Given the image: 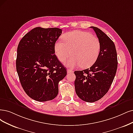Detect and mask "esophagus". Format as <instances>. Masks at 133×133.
I'll list each match as a JSON object with an SVG mask.
<instances>
[{"instance_id":"obj_1","label":"esophagus","mask_w":133,"mask_h":133,"mask_svg":"<svg viewBox=\"0 0 133 133\" xmlns=\"http://www.w3.org/2000/svg\"><path fill=\"white\" fill-rule=\"evenodd\" d=\"M67 73H72L73 72V71H72L70 69H68L67 70Z\"/></svg>"}]
</instances>
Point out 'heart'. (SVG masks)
<instances>
[{
	"mask_svg": "<svg viewBox=\"0 0 133 133\" xmlns=\"http://www.w3.org/2000/svg\"><path fill=\"white\" fill-rule=\"evenodd\" d=\"M100 49L99 39L89 32L81 31L66 33L63 42L58 41L55 46L56 55L61 62L65 61L71 53L72 56L65 62L66 66L71 68L91 66L97 60Z\"/></svg>",
	"mask_w": 133,
	"mask_h": 133,
	"instance_id": "heart-1",
	"label": "heart"
}]
</instances>
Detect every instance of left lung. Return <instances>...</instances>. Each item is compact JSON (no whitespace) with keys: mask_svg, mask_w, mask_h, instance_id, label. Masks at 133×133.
<instances>
[{"mask_svg":"<svg viewBox=\"0 0 133 133\" xmlns=\"http://www.w3.org/2000/svg\"><path fill=\"white\" fill-rule=\"evenodd\" d=\"M90 28L100 42L99 56L90 68L74 73L77 95L83 101L93 102L101 99L109 91L116 75L118 61L114 43L99 28Z\"/></svg>","mask_w":133,"mask_h":133,"instance_id":"left-lung-1","label":"left lung"}]
</instances>
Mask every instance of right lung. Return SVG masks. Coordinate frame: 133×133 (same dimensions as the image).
<instances>
[{
	"instance_id": "add662e5",
	"label": "right lung",
	"mask_w": 133,
	"mask_h": 133,
	"mask_svg": "<svg viewBox=\"0 0 133 133\" xmlns=\"http://www.w3.org/2000/svg\"><path fill=\"white\" fill-rule=\"evenodd\" d=\"M62 34L58 28H34L17 47L16 71L24 91L32 99L51 100L58 94V82L67 75L55 54V44Z\"/></svg>"
}]
</instances>
